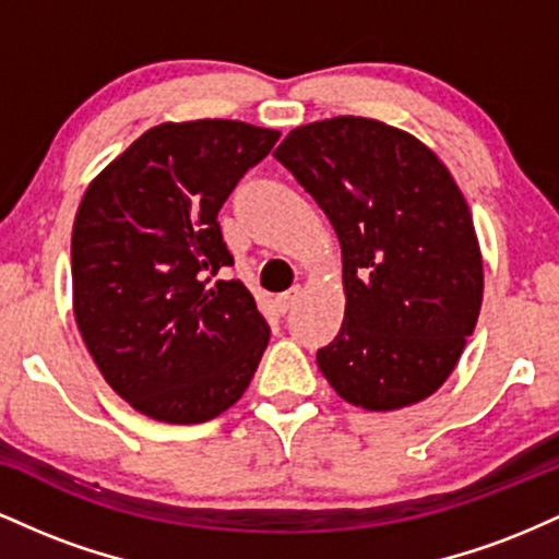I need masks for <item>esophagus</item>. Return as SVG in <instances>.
Segmentation results:
<instances>
[{
  "mask_svg": "<svg viewBox=\"0 0 559 559\" xmlns=\"http://www.w3.org/2000/svg\"><path fill=\"white\" fill-rule=\"evenodd\" d=\"M299 299V286L297 288H292V292H286V294H281L278 297V310L281 312H288L294 307V301Z\"/></svg>",
  "mask_w": 559,
  "mask_h": 559,
  "instance_id": "34e87169",
  "label": "esophagus"
}]
</instances>
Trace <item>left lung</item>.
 <instances>
[{"instance_id": "1", "label": "left lung", "mask_w": 559, "mask_h": 559, "mask_svg": "<svg viewBox=\"0 0 559 559\" xmlns=\"http://www.w3.org/2000/svg\"><path fill=\"white\" fill-rule=\"evenodd\" d=\"M275 159L329 215L344 262V323L318 349L338 396L396 409L431 396L484 297L465 197L428 146L370 118L294 128Z\"/></svg>"}]
</instances>
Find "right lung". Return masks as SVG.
<instances>
[{"label":"right lung","mask_w":559,"mask_h":559,"mask_svg":"<svg viewBox=\"0 0 559 559\" xmlns=\"http://www.w3.org/2000/svg\"><path fill=\"white\" fill-rule=\"evenodd\" d=\"M281 133L239 120L163 123L88 186L75 215V323L139 413L204 423L228 409L271 338L217 213Z\"/></svg>","instance_id":"right-lung-1"}]
</instances>
